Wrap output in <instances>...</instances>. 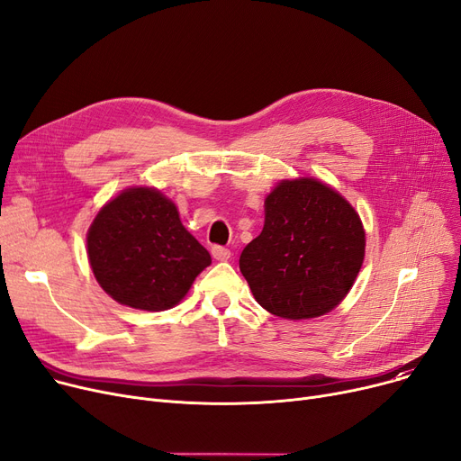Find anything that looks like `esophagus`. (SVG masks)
I'll use <instances>...</instances> for the list:
<instances>
[{"label":"esophagus","mask_w":461,"mask_h":461,"mask_svg":"<svg viewBox=\"0 0 461 461\" xmlns=\"http://www.w3.org/2000/svg\"><path fill=\"white\" fill-rule=\"evenodd\" d=\"M211 254H212V258L218 259V261H228V259L231 258L230 249H224V247H212V249H211Z\"/></svg>","instance_id":"obj_1"}]
</instances>
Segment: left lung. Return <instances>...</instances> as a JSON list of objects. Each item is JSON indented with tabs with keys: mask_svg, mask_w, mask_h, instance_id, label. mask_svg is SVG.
I'll list each match as a JSON object with an SVG mask.
<instances>
[{
	"mask_svg": "<svg viewBox=\"0 0 461 461\" xmlns=\"http://www.w3.org/2000/svg\"><path fill=\"white\" fill-rule=\"evenodd\" d=\"M358 212L332 186L299 177L265 198V224L239 258L254 299L284 320L320 318L344 301L365 261Z\"/></svg>",
	"mask_w": 461,
	"mask_h": 461,
	"instance_id": "obj_1",
	"label": "left lung"
}]
</instances>
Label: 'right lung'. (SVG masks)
<instances>
[{"instance_id":"obj_1","label":"right lung","mask_w":461,"mask_h":461,"mask_svg":"<svg viewBox=\"0 0 461 461\" xmlns=\"http://www.w3.org/2000/svg\"><path fill=\"white\" fill-rule=\"evenodd\" d=\"M87 258L113 301L148 312L179 304L211 265L176 203L149 186L127 188L99 211L87 231Z\"/></svg>"}]
</instances>
